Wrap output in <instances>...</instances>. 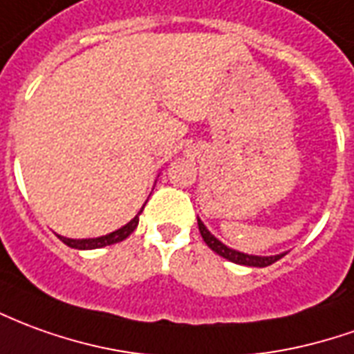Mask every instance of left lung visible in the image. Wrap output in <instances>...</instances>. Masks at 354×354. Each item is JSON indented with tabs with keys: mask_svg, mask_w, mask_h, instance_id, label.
<instances>
[{
	"mask_svg": "<svg viewBox=\"0 0 354 354\" xmlns=\"http://www.w3.org/2000/svg\"><path fill=\"white\" fill-rule=\"evenodd\" d=\"M197 224H199V232H201L203 241L211 247L214 253L220 254V257H224V259H228V261H232V263L245 264V266H259V268H263V266H270L272 263L280 261L281 257L286 254V253H281V254H274V257H254V254L239 253V251H234V249H230V247L224 245L222 241H218V239L212 236L209 230L205 228V224H203L199 218H197Z\"/></svg>",
	"mask_w": 354,
	"mask_h": 354,
	"instance_id": "1",
	"label": "left lung"
}]
</instances>
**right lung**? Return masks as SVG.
Returning a JSON list of instances; mask_svg holds the SVG:
<instances>
[{"label": "right lung", "mask_w": 354, "mask_h": 354, "mask_svg": "<svg viewBox=\"0 0 354 354\" xmlns=\"http://www.w3.org/2000/svg\"><path fill=\"white\" fill-rule=\"evenodd\" d=\"M140 212H138V214H140ZM138 222H140V216H134L126 226H122V228L117 230V232H113V234H109V236L95 237V239H68V237L63 236H59V239H61L65 245L73 247V249H100V247L113 245V243H118V241L126 239V237L130 236V234L138 228Z\"/></svg>", "instance_id": "1"}]
</instances>
